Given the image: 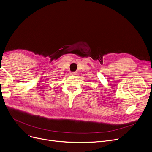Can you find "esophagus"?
<instances>
[{"mask_svg":"<svg viewBox=\"0 0 152 152\" xmlns=\"http://www.w3.org/2000/svg\"><path fill=\"white\" fill-rule=\"evenodd\" d=\"M71 75H77V72H71Z\"/></svg>","mask_w":152,"mask_h":152,"instance_id":"34e87169","label":"esophagus"}]
</instances>
